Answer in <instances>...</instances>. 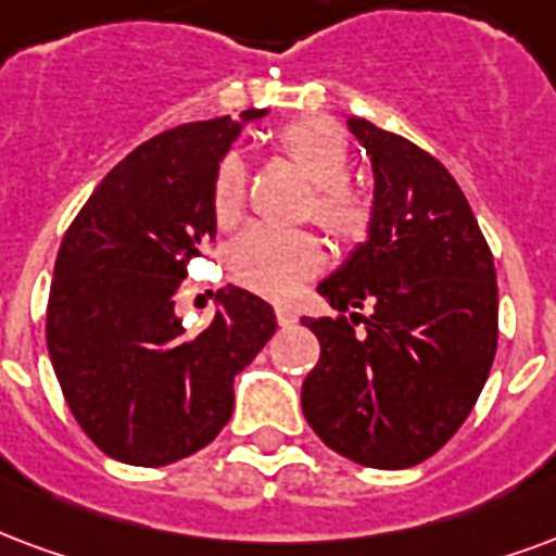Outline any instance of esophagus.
I'll return each instance as SVG.
<instances>
[{
    "instance_id": "obj_1",
    "label": "esophagus",
    "mask_w": 556,
    "mask_h": 556,
    "mask_svg": "<svg viewBox=\"0 0 556 556\" xmlns=\"http://www.w3.org/2000/svg\"><path fill=\"white\" fill-rule=\"evenodd\" d=\"M277 324L279 327H294L298 324V312L291 306H277Z\"/></svg>"
}]
</instances>
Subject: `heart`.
I'll return each mask as SVG.
<instances>
[{
	"label": "heart",
	"mask_w": 556,
	"mask_h": 556,
	"mask_svg": "<svg viewBox=\"0 0 556 556\" xmlns=\"http://www.w3.org/2000/svg\"><path fill=\"white\" fill-rule=\"evenodd\" d=\"M277 147L312 182L309 212L341 244H359L374 224L371 197L348 179L351 141L341 126L324 117H303L277 131ZM244 212V164L226 155L212 182V215L220 229ZM229 274L247 289L286 300L324 267V244L306 229L250 226L229 244Z\"/></svg>",
	"instance_id": "heart-1"
}]
</instances>
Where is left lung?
Returning <instances> with one entry per match:
<instances>
[{"mask_svg":"<svg viewBox=\"0 0 556 556\" xmlns=\"http://www.w3.org/2000/svg\"><path fill=\"white\" fill-rule=\"evenodd\" d=\"M348 126L371 155L374 224L318 291L332 309L368 312L303 318L320 341L303 415L336 454L409 468L459 430L486 382L495 262L445 164L362 117Z\"/></svg>","mask_w":556,"mask_h":556,"instance_id":"obj_1","label":"left lung"}]
</instances>
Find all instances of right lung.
Returning <instances> with one entry per match:
<instances>
[{
	"mask_svg": "<svg viewBox=\"0 0 556 556\" xmlns=\"http://www.w3.org/2000/svg\"><path fill=\"white\" fill-rule=\"evenodd\" d=\"M241 111V121L265 117ZM241 123H185L111 170L70 224L49 289L47 348L70 413L129 466H167L205 447L232 415V380L277 330L265 300L217 291L200 332L176 315L191 258L215 241L212 182Z\"/></svg>",
	"mask_w": 556,
	"mask_h": 556,
	"instance_id": "right-lung-1",
	"label": "right lung"
}]
</instances>
